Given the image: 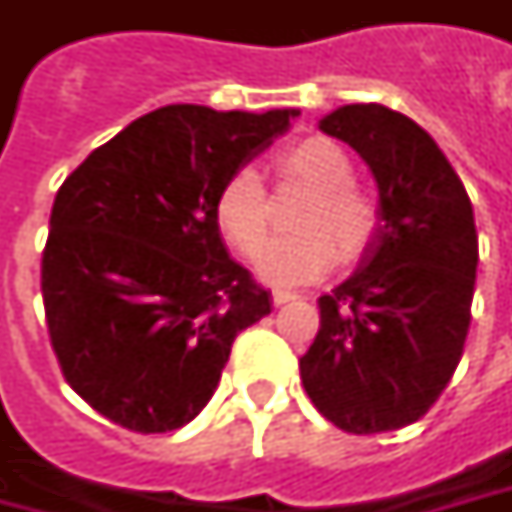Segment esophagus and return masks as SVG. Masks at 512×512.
Returning a JSON list of instances; mask_svg holds the SVG:
<instances>
[{
    "mask_svg": "<svg viewBox=\"0 0 512 512\" xmlns=\"http://www.w3.org/2000/svg\"><path fill=\"white\" fill-rule=\"evenodd\" d=\"M293 299H299L293 290H273V305H287V302H293Z\"/></svg>",
    "mask_w": 512,
    "mask_h": 512,
    "instance_id": "34e87169",
    "label": "esophagus"
}]
</instances>
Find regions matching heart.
Here are the masks:
<instances>
[{"instance_id": "heart-1", "label": "heart", "mask_w": 512, "mask_h": 512, "mask_svg": "<svg viewBox=\"0 0 512 512\" xmlns=\"http://www.w3.org/2000/svg\"><path fill=\"white\" fill-rule=\"evenodd\" d=\"M279 168L316 187L299 216L302 230L270 236L253 256L256 273L270 285H302L342 259L362 253L376 207L353 182V159L327 136H307L279 156ZM216 222L239 253H250L267 230V187L253 168L236 170L216 196Z\"/></svg>"}]
</instances>
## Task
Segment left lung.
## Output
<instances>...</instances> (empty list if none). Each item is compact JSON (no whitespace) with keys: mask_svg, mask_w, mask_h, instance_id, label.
Listing matches in <instances>:
<instances>
[{"mask_svg":"<svg viewBox=\"0 0 512 512\" xmlns=\"http://www.w3.org/2000/svg\"><path fill=\"white\" fill-rule=\"evenodd\" d=\"M319 130L373 170L379 227L359 270L319 299L302 384L344 433L399 430L433 407L462 359L479 265L473 205L439 145L404 113L344 105Z\"/></svg>","mask_w":512,"mask_h":512,"instance_id":"8db88e82","label":"left lung"}]
</instances>
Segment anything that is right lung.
I'll use <instances>...</instances> for the list:
<instances>
[{
  "label": "right lung",
  "instance_id": "right-lung-1",
  "mask_svg": "<svg viewBox=\"0 0 512 512\" xmlns=\"http://www.w3.org/2000/svg\"><path fill=\"white\" fill-rule=\"evenodd\" d=\"M296 116L168 105L59 187L42 253L50 344L113 424L168 433L196 419L233 339L270 313V293L227 256L216 196Z\"/></svg>",
  "mask_w": 512,
  "mask_h": 512
}]
</instances>
